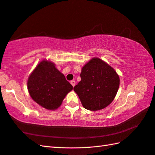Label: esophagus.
Wrapping results in <instances>:
<instances>
[{
    "label": "esophagus",
    "instance_id": "esophagus-1",
    "mask_svg": "<svg viewBox=\"0 0 155 155\" xmlns=\"http://www.w3.org/2000/svg\"><path fill=\"white\" fill-rule=\"evenodd\" d=\"M71 84L72 85V87H74L75 86V84H76L75 81H71Z\"/></svg>",
    "mask_w": 155,
    "mask_h": 155
}]
</instances>
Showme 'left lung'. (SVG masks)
I'll use <instances>...</instances> for the list:
<instances>
[{
    "mask_svg": "<svg viewBox=\"0 0 155 155\" xmlns=\"http://www.w3.org/2000/svg\"><path fill=\"white\" fill-rule=\"evenodd\" d=\"M81 81L74 87L84 108L97 111L108 106L119 88V76L101 58H91L82 68Z\"/></svg>",
    "mask_w": 155,
    "mask_h": 155,
    "instance_id": "1",
    "label": "left lung"
}]
</instances>
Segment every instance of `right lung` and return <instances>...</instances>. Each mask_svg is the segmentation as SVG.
I'll list each match as a JSON object with an SVG mask.
<instances>
[{
	"label": "right lung",
	"mask_w": 155,
	"mask_h": 155,
	"mask_svg": "<svg viewBox=\"0 0 155 155\" xmlns=\"http://www.w3.org/2000/svg\"><path fill=\"white\" fill-rule=\"evenodd\" d=\"M27 87L32 100L50 110L57 109L73 88L54 63L47 59L39 62L29 75Z\"/></svg>",
	"instance_id": "1"
}]
</instances>
